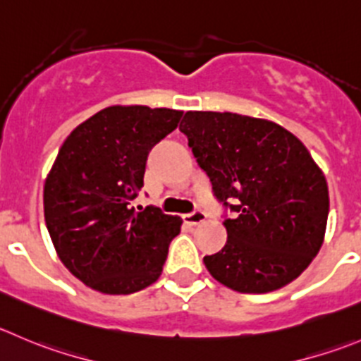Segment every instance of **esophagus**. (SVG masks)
Wrapping results in <instances>:
<instances>
[{
    "label": "esophagus",
    "instance_id": "1",
    "mask_svg": "<svg viewBox=\"0 0 361 361\" xmlns=\"http://www.w3.org/2000/svg\"><path fill=\"white\" fill-rule=\"evenodd\" d=\"M206 219H208V216H206V213L201 212V209H195V212L188 213V215L183 216V220L188 224V226H199V224L206 222Z\"/></svg>",
    "mask_w": 361,
    "mask_h": 361
}]
</instances>
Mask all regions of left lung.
I'll return each mask as SVG.
<instances>
[{
	"mask_svg": "<svg viewBox=\"0 0 361 361\" xmlns=\"http://www.w3.org/2000/svg\"><path fill=\"white\" fill-rule=\"evenodd\" d=\"M180 130L216 199H238L227 241L206 255L213 279L238 293L277 291L303 274L326 233L330 195L321 167L281 125L236 113L188 111Z\"/></svg>",
	"mask_w": 361,
	"mask_h": 361,
	"instance_id": "obj_1",
	"label": "left lung"
}]
</instances>
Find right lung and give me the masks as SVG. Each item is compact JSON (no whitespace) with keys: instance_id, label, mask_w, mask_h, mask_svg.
<instances>
[{"instance_id":"1","label":"right lung","mask_w":361,"mask_h":361,"mask_svg":"<svg viewBox=\"0 0 361 361\" xmlns=\"http://www.w3.org/2000/svg\"><path fill=\"white\" fill-rule=\"evenodd\" d=\"M183 111L111 106L73 128L45 178L44 216L59 261L84 286L130 295L162 274L183 220L132 201L148 153Z\"/></svg>"}]
</instances>
